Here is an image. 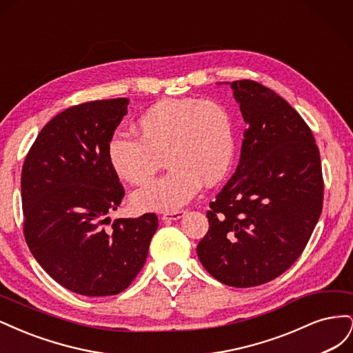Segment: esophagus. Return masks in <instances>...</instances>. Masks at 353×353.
<instances>
[{"mask_svg": "<svg viewBox=\"0 0 353 353\" xmlns=\"http://www.w3.org/2000/svg\"><path fill=\"white\" fill-rule=\"evenodd\" d=\"M185 215V210H174V212H165L160 215V219L163 221H176Z\"/></svg>", "mask_w": 353, "mask_h": 353, "instance_id": "34e87169", "label": "esophagus"}]
</instances>
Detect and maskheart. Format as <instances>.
Here are the masks:
<instances>
[{
	"instance_id": "1",
	"label": "heart",
	"mask_w": 353,
	"mask_h": 353,
	"mask_svg": "<svg viewBox=\"0 0 353 353\" xmlns=\"http://www.w3.org/2000/svg\"><path fill=\"white\" fill-rule=\"evenodd\" d=\"M138 138L113 134L105 147L113 172L131 184L152 179L165 157L169 170L138 188V210H175L206 184H216L234 163L236 130L225 105L196 97L163 99L135 122Z\"/></svg>"
}]
</instances>
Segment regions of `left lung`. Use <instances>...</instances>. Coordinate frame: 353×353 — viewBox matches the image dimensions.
<instances>
[{"label":"left lung","mask_w":353,"mask_h":353,"mask_svg":"<svg viewBox=\"0 0 353 353\" xmlns=\"http://www.w3.org/2000/svg\"><path fill=\"white\" fill-rule=\"evenodd\" d=\"M248 128L236 174L209 203L197 244L206 271L231 287H254L287 271L323 210L324 179L311 128L261 82L230 83Z\"/></svg>","instance_id":"obj_1"}]
</instances>
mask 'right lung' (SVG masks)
Returning <instances> with one entry per match:
<instances>
[{"label":"right lung","instance_id":"add662e5","mask_svg":"<svg viewBox=\"0 0 353 353\" xmlns=\"http://www.w3.org/2000/svg\"><path fill=\"white\" fill-rule=\"evenodd\" d=\"M128 99L87 101L42 128L22 168L23 236L60 285L83 296L123 292L144 266L156 213L108 216L125 196L105 147L128 113Z\"/></svg>","mask_w":353,"mask_h":353}]
</instances>
